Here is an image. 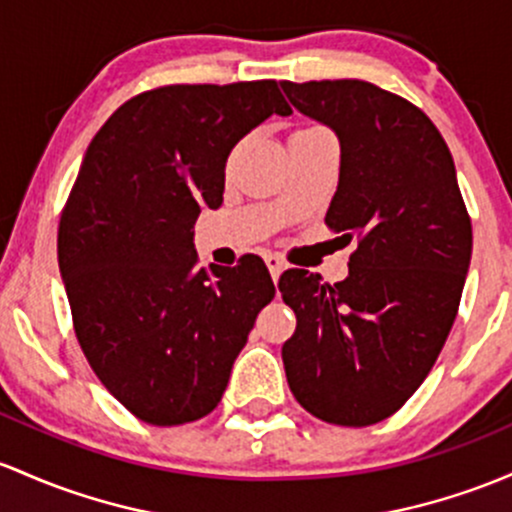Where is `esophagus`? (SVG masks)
I'll return each instance as SVG.
<instances>
[{
  "instance_id": "1",
  "label": "esophagus",
  "mask_w": 512,
  "mask_h": 512,
  "mask_svg": "<svg viewBox=\"0 0 512 512\" xmlns=\"http://www.w3.org/2000/svg\"><path fill=\"white\" fill-rule=\"evenodd\" d=\"M265 262H267V269H269V274H272V279L274 282H277L279 279V274L284 272V260L279 255H274V252H267L265 255Z\"/></svg>"
}]
</instances>
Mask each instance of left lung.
<instances>
[{
	"label": "left lung",
	"instance_id": "1",
	"mask_svg": "<svg viewBox=\"0 0 512 512\" xmlns=\"http://www.w3.org/2000/svg\"><path fill=\"white\" fill-rule=\"evenodd\" d=\"M282 89L340 140L325 223L357 240L338 284L308 269L279 279L296 313L286 381L311 415L364 428L396 413L440 355L469 272L471 221L445 138L411 101L362 80Z\"/></svg>",
	"mask_w": 512,
	"mask_h": 512
}]
</instances>
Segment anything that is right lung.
Returning <instances> with one entry per match:
<instances>
[{"label": "right lung", "mask_w": 512, "mask_h": 512, "mask_svg": "<svg viewBox=\"0 0 512 512\" xmlns=\"http://www.w3.org/2000/svg\"><path fill=\"white\" fill-rule=\"evenodd\" d=\"M272 114H291L274 80L172 84L119 106L84 153L58 265L89 367L143 423L209 415L274 299L260 257L206 272L194 250L230 150Z\"/></svg>", "instance_id": "add662e5"}]
</instances>
